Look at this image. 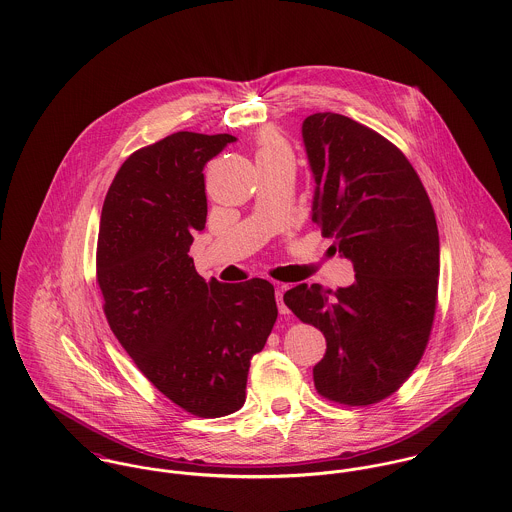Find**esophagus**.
Returning a JSON list of instances; mask_svg holds the SVG:
<instances>
[{
    "mask_svg": "<svg viewBox=\"0 0 512 512\" xmlns=\"http://www.w3.org/2000/svg\"><path fill=\"white\" fill-rule=\"evenodd\" d=\"M276 301H278V309H280V313H282V315H288L290 311H288V307L284 305V286L276 288Z\"/></svg>",
    "mask_w": 512,
    "mask_h": 512,
    "instance_id": "obj_1",
    "label": "esophagus"
}]
</instances>
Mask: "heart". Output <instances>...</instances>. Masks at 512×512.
Returning <instances> with one entry per match:
<instances>
[{
  "instance_id": "heart-1",
  "label": "heart",
  "mask_w": 512,
  "mask_h": 512,
  "mask_svg": "<svg viewBox=\"0 0 512 512\" xmlns=\"http://www.w3.org/2000/svg\"><path fill=\"white\" fill-rule=\"evenodd\" d=\"M254 147H256L258 165L268 161H278V159H292V147L276 128H262L256 134Z\"/></svg>"
}]
</instances>
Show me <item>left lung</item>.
<instances>
[{"label":"left lung","mask_w":512,"mask_h":512,"mask_svg":"<svg viewBox=\"0 0 512 512\" xmlns=\"http://www.w3.org/2000/svg\"><path fill=\"white\" fill-rule=\"evenodd\" d=\"M313 222L355 268L349 288L299 284L284 295L327 341L317 392L345 406L394 394L420 363L438 303L439 234L408 157L378 132L333 112L307 116ZM333 246V248H335Z\"/></svg>","instance_id":"obj_1"}]
</instances>
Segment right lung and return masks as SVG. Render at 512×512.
I'll use <instances>...</instances> for the list:
<instances>
[{"label": "right lung", "instance_id": "right-lung-1", "mask_svg": "<svg viewBox=\"0 0 512 512\" xmlns=\"http://www.w3.org/2000/svg\"><path fill=\"white\" fill-rule=\"evenodd\" d=\"M234 140L177 132L134 151L106 193L96 246L112 333L163 396L199 418L242 408L250 359L278 319L268 280L207 282L189 256L207 222L203 169Z\"/></svg>", "mask_w": 512, "mask_h": 512}]
</instances>
